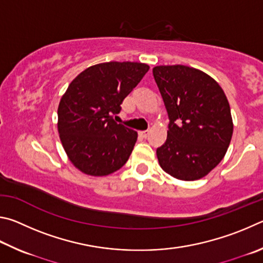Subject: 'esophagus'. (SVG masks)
Here are the masks:
<instances>
[{"mask_svg":"<svg viewBox=\"0 0 263 263\" xmlns=\"http://www.w3.org/2000/svg\"><path fill=\"white\" fill-rule=\"evenodd\" d=\"M149 133H150V130L148 129V130H142V132H140V135L142 136V137H148V135H149Z\"/></svg>","mask_w":263,"mask_h":263,"instance_id":"esophagus-1","label":"esophagus"}]
</instances>
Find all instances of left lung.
<instances>
[{"instance_id": "obj_1", "label": "left lung", "mask_w": 263, "mask_h": 263, "mask_svg": "<svg viewBox=\"0 0 263 263\" xmlns=\"http://www.w3.org/2000/svg\"><path fill=\"white\" fill-rule=\"evenodd\" d=\"M153 72L170 119L167 139L157 149L160 167L179 180L203 178L224 158L232 139L227 96L199 69L176 64Z\"/></svg>"}]
</instances>
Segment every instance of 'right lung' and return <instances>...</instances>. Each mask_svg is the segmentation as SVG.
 Returning <instances> with one entry per match:
<instances>
[{"label":"right lung","mask_w":263,"mask_h":263,"mask_svg":"<svg viewBox=\"0 0 263 263\" xmlns=\"http://www.w3.org/2000/svg\"><path fill=\"white\" fill-rule=\"evenodd\" d=\"M148 70L141 62H105L86 68L69 84L59 104L58 130L81 172L104 177L126 164L137 132L115 122L113 115Z\"/></svg>","instance_id":"1"}]
</instances>
